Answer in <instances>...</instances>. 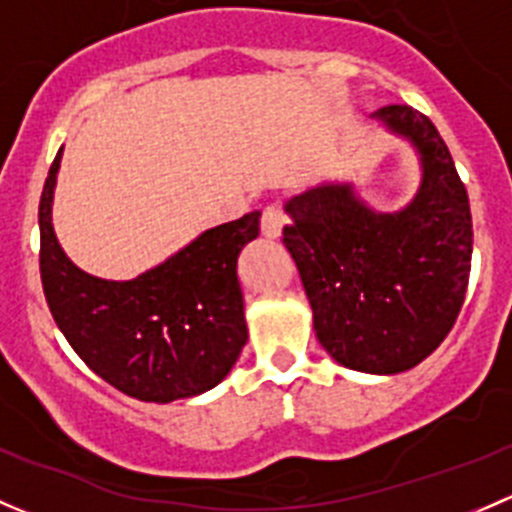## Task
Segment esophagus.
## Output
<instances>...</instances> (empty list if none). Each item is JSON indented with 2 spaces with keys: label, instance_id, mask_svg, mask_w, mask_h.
<instances>
[{
  "label": "esophagus",
  "instance_id": "1",
  "mask_svg": "<svg viewBox=\"0 0 512 512\" xmlns=\"http://www.w3.org/2000/svg\"><path fill=\"white\" fill-rule=\"evenodd\" d=\"M285 223H287V215L280 205H267V208L262 210V220H260L262 235L270 237V240H275V237L282 235V227H285Z\"/></svg>",
  "mask_w": 512,
  "mask_h": 512
}]
</instances>
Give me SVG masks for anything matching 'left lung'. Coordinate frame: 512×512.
<instances>
[{"instance_id":"1","label":"left lung","mask_w":512,"mask_h":512,"mask_svg":"<svg viewBox=\"0 0 512 512\" xmlns=\"http://www.w3.org/2000/svg\"><path fill=\"white\" fill-rule=\"evenodd\" d=\"M421 160V185L406 208L376 213L352 183H322L287 200L282 242L297 262L319 344L339 364L399 374L446 339L471 275L473 223L441 133L416 108L374 113Z\"/></svg>"}]
</instances>
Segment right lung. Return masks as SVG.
Returning <instances> with one entry per match:
<instances>
[{"instance_id":"right-lung-1","label":"right lung","mask_w":512,"mask_h":512,"mask_svg":"<svg viewBox=\"0 0 512 512\" xmlns=\"http://www.w3.org/2000/svg\"><path fill=\"white\" fill-rule=\"evenodd\" d=\"M61 151L39 203V270L56 327L86 366L151 404L190 399L230 374L247 342L237 257L260 235V210L210 227L136 280L79 270L51 225Z\"/></svg>"}]
</instances>
